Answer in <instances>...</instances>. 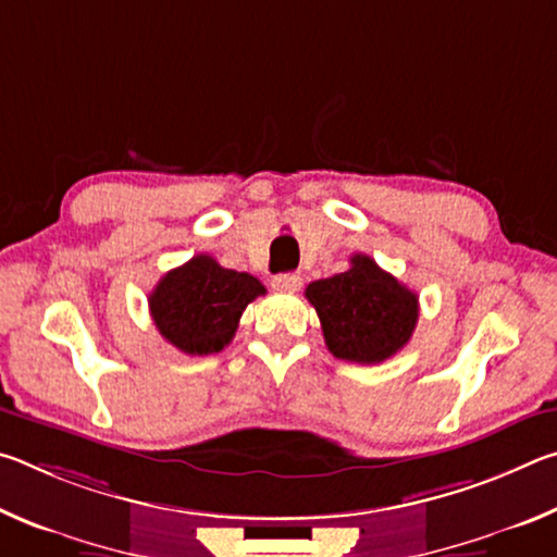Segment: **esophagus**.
Wrapping results in <instances>:
<instances>
[{"label":"esophagus","mask_w":557,"mask_h":557,"mask_svg":"<svg viewBox=\"0 0 557 557\" xmlns=\"http://www.w3.org/2000/svg\"><path fill=\"white\" fill-rule=\"evenodd\" d=\"M301 285V277L295 272H280V275L272 277V289L277 292H295Z\"/></svg>","instance_id":"esophagus-1"}]
</instances>
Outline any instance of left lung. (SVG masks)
<instances>
[{
	"instance_id": "left-lung-1",
	"label": "left lung",
	"mask_w": 557,
	"mask_h": 557,
	"mask_svg": "<svg viewBox=\"0 0 557 557\" xmlns=\"http://www.w3.org/2000/svg\"><path fill=\"white\" fill-rule=\"evenodd\" d=\"M322 322L326 348L354 363H381L410 342L420 317L418 295L381 270L369 256L305 289Z\"/></svg>"
}]
</instances>
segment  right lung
Returning <instances> with one entry per match:
<instances>
[{"label": "right lung", "instance_id": "1", "mask_svg": "<svg viewBox=\"0 0 557 557\" xmlns=\"http://www.w3.org/2000/svg\"><path fill=\"white\" fill-rule=\"evenodd\" d=\"M265 295L248 272L221 268L211 256H196L169 270L149 295V312L169 344L188 356L219 354L238 329L245 307Z\"/></svg>", "mask_w": 557, "mask_h": 557}]
</instances>
